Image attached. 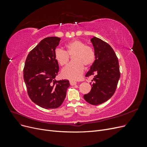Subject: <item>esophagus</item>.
Instances as JSON below:
<instances>
[{"mask_svg": "<svg viewBox=\"0 0 147 147\" xmlns=\"http://www.w3.org/2000/svg\"><path fill=\"white\" fill-rule=\"evenodd\" d=\"M70 84H71V85H72V86H74V85H75V84H77V82H75L72 81V80H70Z\"/></svg>", "mask_w": 147, "mask_h": 147, "instance_id": "obj_1", "label": "esophagus"}]
</instances>
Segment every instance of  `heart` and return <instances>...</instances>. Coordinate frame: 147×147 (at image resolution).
Returning a JSON list of instances; mask_svg holds the SVG:
<instances>
[{"instance_id": "obj_1", "label": "heart", "mask_w": 147, "mask_h": 147, "mask_svg": "<svg viewBox=\"0 0 147 147\" xmlns=\"http://www.w3.org/2000/svg\"><path fill=\"white\" fill-rule=\"evenodd\" d=\"M66 51L63 49L56 48L55 57L61 65H64L68 63L69 56H73L72 61L61 71L64 78L72 80L79 79L84 72V66L89 67L94 63L95 54L92 49L86 46L85 43L79 40H74L65 44Z\"/></svg>"}]
</instances>
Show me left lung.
<instances>
[{
    "instance_id": "obj_1",
    "label": "left lung",
    "mask_w": 147,
    "mask_h": 147,
    "mask_svg": "<svg viewBox=\"0 0 147 147\" xmlns=\"http://www.w3.org/2000/svg\"><path fill=\"white\" fill-rule=\"evenodd\" d=\"M95 61L85 77L94 75L91 91L83 97L89 104L99 105L112 97L120 78L118 59L107 43L96 37L91 39Z\"/></svg>"
}]
</instances>
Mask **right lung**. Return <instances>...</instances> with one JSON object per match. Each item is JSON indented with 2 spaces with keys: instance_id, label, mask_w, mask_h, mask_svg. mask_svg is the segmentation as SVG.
<instances>
[{
  "instance_id": "right-lung-1",
  "label": "right lung",
  "mask_w": 147,
  "mask_h": 147,
  "mask_svg": "<svg viewBox=\"0 0 147 147\" xmlns=\"http://www.w3.org/2000/svg\"><path fill=\"white\" fill-rule=\"evenodd\" d=\"M61 38L49 37L40 41L26 58L23 77L30 99L46 109H56L63 104L67 88L68 80H56L59 64L55 51Z\"/></svg>"
}]
</instances>
